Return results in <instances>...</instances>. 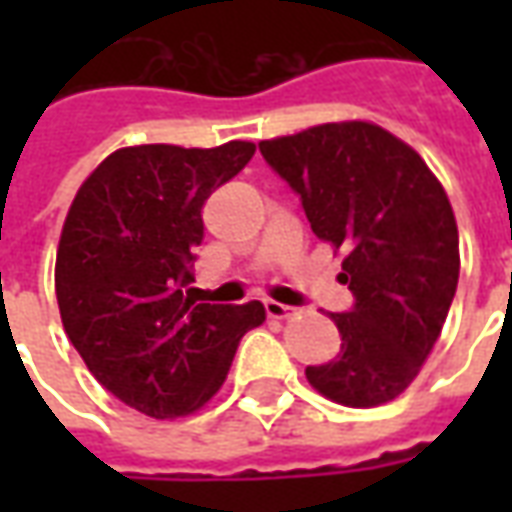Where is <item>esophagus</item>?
<instances>
[{
	"label": "esophagus",
	"mask_w": 512,
	"mask_h": 512,
	"mask_svg": "<svg viewBox=\"0 0 512 512\" xmlns=\"http://www.w3.org/2000/svg\"><path fill=\"white\" fill-rule=\"evenodd\" d=\"M263 310H266L268 318H288V315H293V307H288V304H279V301H263Z\"/></svg>",
	"instance_id": "esophagus-1"
}]
</instances>
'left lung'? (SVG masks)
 Listing matches in <instances>:
<instances>
[{
	"label": "left lung",
	"instance_id": "8db88e82",
	"mask_svg": "<svg viewBox=\"0 0 512 512\" xmlns=\"http://www.w3.org/2000/svg\"><path fill=\"white\" fill-rule=\"evenodd\" d=\"M296 191L312 233L343 246L340 282L354 307L332 312L340 354L307 381L351 408L395 400L428 359L458 288V227L428 164L397 136L362 120L326 123L260 142Z\"/></svg>",
	"mask_w": 512,
	"mask_h": 512
}]
</instances>
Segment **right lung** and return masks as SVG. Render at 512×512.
<instances>
[{
	"mask_svg": "<svg viewBox=\"0 0 512 512\" xmlns=\"http://www.w3.org/2000/svg\"><path fill=\"white\" fill-rule=\"evenodd\" d=\"M252 156V142L123 147L68 211L54 274L65 334L98 384L147 417L208 403L241 337L266 321L260 301L197 304L189 288L202 205Z\"/></svg>",
	"mask_w": 512,
	"mask_h": 512,
	"instance_id": "1",
	"label": "right lung"
}]
</instances>
